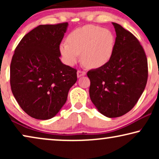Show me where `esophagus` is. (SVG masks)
I'll return each instance as SVG.
<instances>
[{
    "label": "esophagus",
    "instance_id": "esophagus-1",
    "mask_svg": "<svg viewBox=\"0 0 159 159\" xmlns=\"http://www.w3.org/2000/svg\"><path fill=\"white\" fill-rule=\"evenodd\" d=\"M86 75V72L84 71H81V70H78L77 71V77H80L82 76H84Z\"/></svg>",
    "mask_w": 159,
    "mask_h": 159
}]
</instances>
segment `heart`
<instances>
[{
	"label": "heart",
	"mask_w": 159,
	"mask_h": 159,
	"mask_svg": "<svg viewBox=\"0 0 159 159\" xmlns=\"http://www.w3.org/2000/svg\"><path fill=\"white\" fill-rule=\"evenodd\" d=\"M116 38L109 30L88 25L73 30L67 42L59 45L65 63L74 66L80 59L89 68L97 69L109 61L114 51Z\"/></svg>",
	"instance_id": "obj_1"
}]
</instances>
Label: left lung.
<instances>
[{"instance_id": "1", "label": "left lung", "mask_w": 159, "mask_h": 159, "mask_svg": "<svg viewBox=\"0 0 159 159\" xmlns=\"http://www.w3.org/2000/svg\"><path fill=\"white\" fill-rule=\"evenodd\" d=\"M116 38L111 60L88 71L90 99L109 118L123 116L135 106L146 85L148 70L144 49L136 37L112 22Z\"/></svg>"}]
</instances>
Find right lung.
Segmentation results:
<instances>
[{
  "instance_id": "obj_1",
  "label": "right lung",
  "mask_w": 159,
  "mask_h": 159,
  "mask_svg": "<svg viewBox=\"0 0 159 159\" xmlns=\"http://www.w3.org/2000/svg\"><path fill=\"white\" fill-rule=\"evenodd\" d=\"M68 23L39 25L15 49L10 66L13 95L25 113L46 120L66 103L77 80V69L61 61L59 45Z\"/></svg>"
}]
</instances>
